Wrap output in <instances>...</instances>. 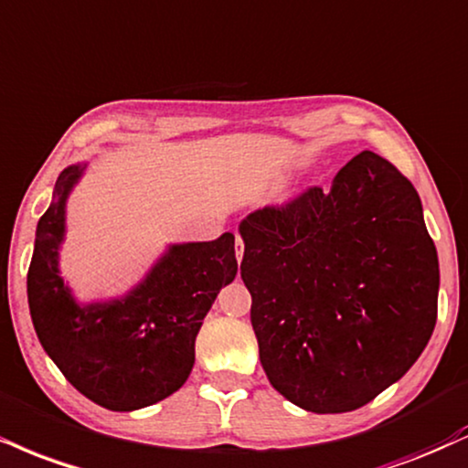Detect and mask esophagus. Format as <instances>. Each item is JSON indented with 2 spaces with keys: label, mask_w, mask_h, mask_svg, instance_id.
<instances>
[{
  "label": "esophagus",
  "mask_w": 468,
  "mask_h": 468,
  "mask_svg": "<svg viewBox=\"0 0 468 468\" xmlns=\"http://www.w3.org/2000/svg\"><path fill=\"white\" fill-rule=\"evenodd\" d=\"M235 257H238V261H241V257H244V239L235 238Z\"/></svg>",
  "instance_id": "esophagus-1"
}]
</instances>
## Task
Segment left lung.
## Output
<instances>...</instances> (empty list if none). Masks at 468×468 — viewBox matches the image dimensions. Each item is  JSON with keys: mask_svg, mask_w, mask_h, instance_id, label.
I'll list each match as a JSON object with an SVG mask.
<instances>
[{"mask_svg": "<svg viewBox=\"0 0 468 468\" xmlns=\"http://www.w3.org/2000/svg\"><path fill=\"white\" fill-rule=\"evenodd\" d=\"M241 279L268 381L298 408L351 412L408 373L438 316V255L414 185L364 150L334 187L239 224Z\"/></svg>", "mask_w": 468, "mask_h": 468, "instance_id": "left-lung-1", "label": "left lung"}]
</instances>
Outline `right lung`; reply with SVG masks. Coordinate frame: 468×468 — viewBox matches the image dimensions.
I'll return each mask as SVG.
<instances>
[{
  "mask_svg": "<svg viewBox=\"0 0 468 468\" xmlns=\"http://www.w3.org/2000/svg\"><path fill=\"white\" fill-rule=\"evenodd\" d=\"M82 167L56 180V200L37 227L27 270L32 323L67 381L106 410L131 412L187 381L194 342L218 292L238 274L235 235L174 246L150 277L111 305L78 307L58 277L65 200Z\"/></svg>",
  "mask_w": 468,
  "mask_h": 468,
  "instance_id": "add662e5",
  "label": "right lung"
}]
</instances>
